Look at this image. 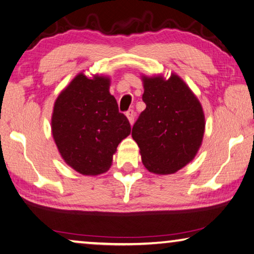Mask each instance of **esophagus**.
I'll return each mask as SVG.
<instances>
[{
  "label": "esophagus",
  "mask_w": 254,
  "mask_h": 254,
  "mask_svg": "<svg viewBox=\"0 0 254 254\" xmlns=\"http://www.w3.org/2000/svg\"><path fill=\"white\" fill-rule=\"evenodd\" d=\"M127 120H128V122H130V124L132 126V124L134 123V112L132 111V110H128L127 112Z\"/></svg>",
  "instance_id": "obj_1"
}]
</instances>
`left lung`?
<instances>
[{
  "instance_id": "8db88e82",
  "label": "left lung",
  "mask_w": 254,
  "mask_h": 254,
  "mask_svg": "<svg viewBox=\"0 0 254 254\" xmlns=\"http://www.w3.org/2000/svg\"><path fill=\"white\" fill-rule=\"evenodd\" d=\"M142 100L132 138L140 148L149 172L166 175L178 172L194 158L202 142L204 114L199 99L179 75H142Z\"/></svg>"
}]
</instances>
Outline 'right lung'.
<instances>
[{
    "mask_svg": "<svg viewBox=\"0 0 254 254\" xmlns=\"http://www.w3.org/2000/svg\"><path fill=\"white\" fill-rule=\"evenodd\" d=\"M108 76L79 73L54 103L52 134L62 158L82 175L110 170L119 143L131 133L127 116L110 94Z\"/></svg>",
    "mask_w": 254,
    "mask_h": 254,
    "instance_id": "right-lung-1",
    "label": "right lung"
}]
</instances>
